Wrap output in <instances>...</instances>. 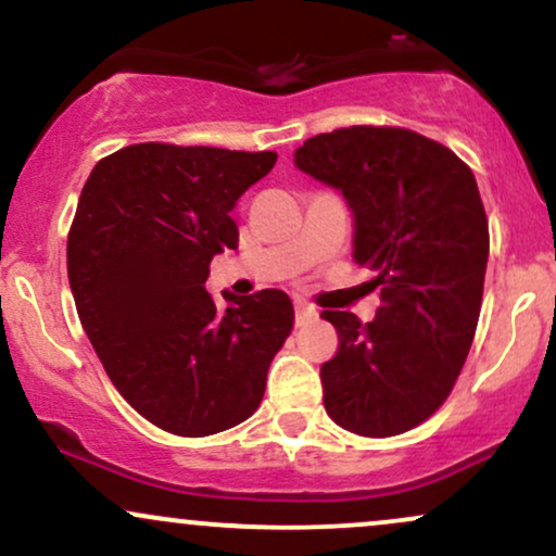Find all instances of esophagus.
Listing matches in <instances>:
<instances>
[{"label": "esophagus", "instance_id": "34e87169", "mask_svg": "<svg viewBox=\"0 0 556 556\" xmlns=\"http://www.w3.org/2000/svg\"><path fill=\"white\" fill-rule=\"evenodd\" d=\"M316 316H318V314H316L314 305L303 303V300H295V324H298V327H305V324L314 321Z\"/></svg>", "mask_w": 556, "mask_h": 556}]
</instances>
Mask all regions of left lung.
Returning a JSON list of instances; mask_svg holds the SVG:
<instances>
[{
	"label": "left lung",
	"instance_id": "obj_1",
	"mask_svg": "<svg viewBox=\"0 0 556 556\" xmlns=\"http://www.w3.org/2000/svg\"><path fill=\"white\" fill-rule=\"evenodd\" d=\"M295 167L348 201L353 261L381 300L368 324L321 314L340 334L324 407L361 437L410 431L452 392L481 314L489 222L473 172L437 140L368 125L308 138Z\"/></svg>",
	"mask_w": 556,
	"mask_h": 556
}]
</instances>
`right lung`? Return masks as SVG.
<instances>
[{
	"mask_svg": "<svg viewBox=\"0 0 556 556\" xmlns=\"http://www.w3.org/2000/svg\"><path fill=\"white\" fill-rule=\"evenodd\" d=\"M274 151L138 143L91 169L67 235L80 324L117 392L177 437L251 418L292 331L282 290L206 292L216 253L238 248L232 208Z\"/></svg>",
	"mask_w": 556,
	"mask_h": 556,
	"instance_id": "add662e5",
	"label": "right lung"
}]
</instances>
